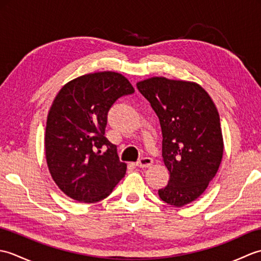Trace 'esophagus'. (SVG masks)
<instances>
[{"label": "esophagus", "mask_w": 261, "mask_h": 261, "mask_svg": "<svg viewBox=\"0 0 261 261\" xmlns=\"http://www.w3.org/2000/svg\"><path fill=\"white\" fill-rule=\"evenodd\" d=\"M153 160L150 157H142L139 159V162L137 163V166L140 168H147L149 166H151Z\"/></svg>", "instance_id": "34e87169"}]
</instances>
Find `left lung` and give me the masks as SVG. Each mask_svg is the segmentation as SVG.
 Wrapping results in <instances>:
<instances>
[{"mask_svg":"<svg viewBox=\"0 0 261 261\" xmlns=\"http://www.w3.org/2000/svg\"><path fill=\"white\" fill-rule=\"evenodd\" d=\"M159 118L168 185L158 191L165 203L184 206L206 190L223 156L220 116L212 98L193 82L151 77L137 83Z\"/></svg>","mask_w":261,"mask_h":261,"instance_id":"obj_1","label":"left lung"}]
</instances>
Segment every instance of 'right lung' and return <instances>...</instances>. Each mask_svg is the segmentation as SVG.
I'll list each match as a JSON object with an SVG mask.
<instances>
[{"instance_id":"right-lung-1","label":"right lung","mask_w":261,"mask_h":261,"mask_svg":"<svg viewBox=\"0 0 261 261\" xmlns=\"http://www.w3.org/2000/svg\"><path fill=\"white\" fill-rule=\"evenodd\" d=\"M132 93L123 75L98 71L68 82L55 97L47 118L46 159L53 179L70 198L98 202L124 177L126 164L104 134L111 107ZM102 147L107 148L103 154Z\"/></svg>"}]
</instances>
